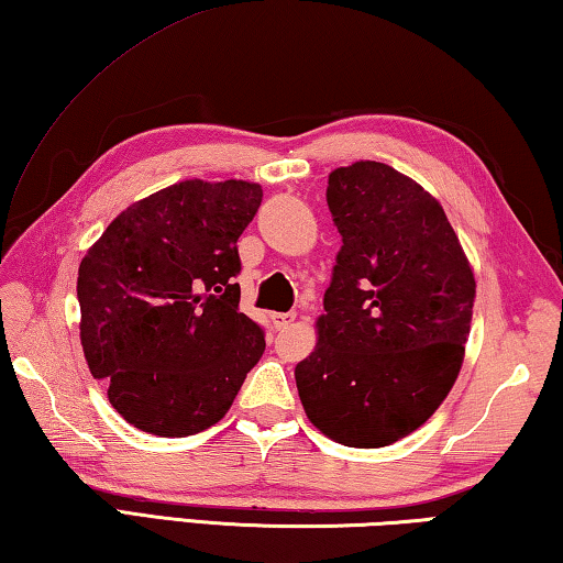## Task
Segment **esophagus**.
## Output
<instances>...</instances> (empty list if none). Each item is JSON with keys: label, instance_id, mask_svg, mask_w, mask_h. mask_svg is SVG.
<instances>
[{"label": "esophagus", "instance_id": "esophagus-1", "mask_svg": "<svg viewBox=\"0 0 563 563\" xmlns=\"http://www.w3.org/2000/svg\"><path fill=\"white\" fill-rule=\"evenodd\" d=\"M271 320H273L275 330H285L295 322V312H273Z\"/></svg>", "mask_w": 563, "mask_h": 563}]
</instances>
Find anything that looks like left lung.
Wrapping results in <instances>:
<instances>
[{"instance_id":"1","label":"left lung","mask_w":563,"mask_h":563,"mask_svg":"<svg viewBox=\"0 0 563 563\" xmlns=\"http://www.w3.org/2000/svg\"><path fill=\"white\" fill-rule=\"evenodd\" d=\"M328 208L342 247L295 383L322 434L377 450L412 434L450 395L476 283L440 201L393 166L335 168Z\"/></svg>"}]
</instances>
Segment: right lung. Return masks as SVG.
<instances>
[{
	"instance_id": "add662e5",
	"label": "right lung",
	"mask_w": 563,
	"mask_h": 563,
	"mask_svg": "<svg viewBox=\"0 0 563 563\" xmlns=\"http://www.w3.org/2000/svg\"><path fill=\"white\" fill-rule=\"evenodd\" d=\"M261 201L251 180H180L131 203L84 255V357L136 430H208L261 360L263 330L238 310L233 280L235 243Z\"/></svg>"
}]
</instances>
